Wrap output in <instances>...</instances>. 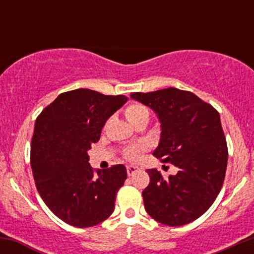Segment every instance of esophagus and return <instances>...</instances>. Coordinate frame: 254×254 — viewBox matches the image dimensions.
Listing matches in <instances>:
<instances>
[{"label":"esophagus","mask_w":254,"mask_h":254,"mask_svg":"<svg viewBox=\"0 0 254 254\" xmlns=\"http://www.w3.org/2000/svg\"><path fill=\"white\" fill-rule=\"evenodd\" d=\"M137 171H138V167H137V166H127V176H132V174H135Z\"/></svg>","instance_id":"34e87169"}]
</instances>
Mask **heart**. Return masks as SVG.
Wrapping results in <instances>:
<instances>
[{
    "label": "heart",
    "instance_id": "heart-1",
    "mask_svg": "<svg viewBox=\"0 0 254 254\" xmlns=\"http://www.w3.org/2000/svg\"><path fill=\"white\" fill-rule=\"evenodd\" d=\"M125 117L131 124L135 125L141 121H149V111L144 105L138 103H132L125 109ZM144 150L143 145H135V147L127 148L124 151V156L127 160H137L139 154Z\"/></svg>",
    "mask_w": 254,
    "mask_h": 254
}]
</instances>
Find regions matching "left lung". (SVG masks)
I'll return each instance as SVG.
<instances>
[{
  "instance_id": "1",
  "label": "left lung",
  "mask_w": 254,
  "mask_h": 254,
  "mask_svg": "<svg viewBox=\"0 0 254 254\" xmlns=\"http://www.w3.org/2000/svg\"><path fill=\"white\" fill-rule=\"evenodd\" d=\"M130 97L149 106L161 123L153 155L179 168L168 178L155 168L147 170L150 183L142 192L145 210L171 227L197 220L215 202L226 176L228 148L220 115L193 93L172 87Z\"/></svg>"
}]
</instances>
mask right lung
Returning <instances> with one entry per match:
<instances>
[{
    "instance_id": "right-lung-1",
    "label": "right lung",
    "mask_w": 254,
    "mask_h": 254,
    "mask_svg": "<svg viewBox=\"0 0 254 254\" xmlns=\"http://www.w3.org/2000/svg\"><path fill=\"white\" fill-rule=\"evenodd\" d=\"M127 101L125 95L80 88L60 94L38 116L31 144L37 190L48 208L70 226H97L115 210L127 168L115 165L94 172L87 151Z\"/></svg>"
}]
</instances>
